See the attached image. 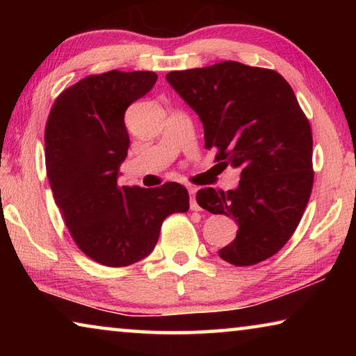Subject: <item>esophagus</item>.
<instances>
[{
	"label": "esophagus",
	"instance_id": "esophagus-1",
	"mask_svg": "<svg viewBox=\"0 0 356 356\" xmlns=\"http://www.w3.org/2000/svg\"><path fill=\"white\" fill-rule=\"evenodd\" d=\"M196 188L195 186H190L188 188V196H190V209L191 210H200V206H197L196 202Z\"/></svg>",
	"mask_w": 356,
	"mask_h": 356
}]
</instances>
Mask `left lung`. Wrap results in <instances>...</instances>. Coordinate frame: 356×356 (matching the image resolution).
I'll use <instances>...</instances> for the list:
<instances>
[{
  "instance_id": "obj_1",
  "label": "left lung",
  "mask_w": 356,
  "mask_h": 356,
  "mask_svg": "<svg viewBox=\"0 0 356 356\" xmlns=\"http://www.w3.org/2000/svg\"><path fill=\"white\" fill-rule=\"evenodd\" d=\"M166 80L200 116L206 149L240 170L237 188L196 195L207 212L238 225L220 257L238 267L272 257L297 229L314 180L311 127L291 84L278 72L236 61L170 72Z\"/></svg>"
}]
</instances>
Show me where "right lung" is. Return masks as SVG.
<instances>
[{"mask_svg": "<svg viewBox=\"0 0 356 356\" xmlns=\"http://www.w3.org/2000/svg\"><path fill=\"white\" fill-rule=\"evenodd\" d=\"M154 72L110 70L59 95L45 127L47 176L65 226L84 254L106 267L149 256L168 215L186 212L188 191L119 186L130 138L127 108L156 81Z\"/></svg>", "mask_w": 356, "mask_h": 356, "instance_id": "1", "label": "right lung"}]
</instances>
